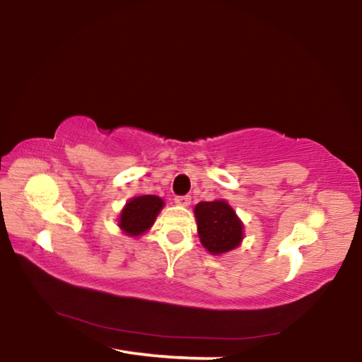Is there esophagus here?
Wrapping results in <instances>:
<instances>
[{
  "instance_id": "1",
  "label": "esophagus",
  "mask_w": 362,
  "mask_h": 362,
  "mask_svg": "<svg viewBox=\"0 0 362 362\" xmlns=\"http://www.w3.org/2000/svg\"><path fill=\"white\" fill-rule=\"evenodd\" d=\"M174 201H175L177 206L187 207V206H189V203H192V198H189V196H177Z\"/></svg>"
}]
</instances>
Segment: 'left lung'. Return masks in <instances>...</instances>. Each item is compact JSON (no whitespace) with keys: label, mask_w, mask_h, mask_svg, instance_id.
<instances>
[{"label":"left lung","mask_w":362,"mask_h":362,"mask_svg":"<svg viewBox=\"0 0 362 362\" xmlns=\"http://www.w3.org/2000/svg\"><path fill=\"white\" fill-rule=\"evenodd\" d=\"M198 236L211 255L236 249L244 240V223L225 199L201 201L194 206Z\"/></svg>","instance_id":"left-lung-1"}]
</instances>
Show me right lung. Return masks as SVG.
<instances>
[{"instance_id": "add662e5", "label": "right lung", "mask_w": 362, "mask_h": 362, "mask_svg": "<svg viewBox=\"0 0 362 362\" xmlns=\"http://www.w3.org/2000/svg\"><path fill=\"white\" fill-rule=\"evenodd\" d=\"M164 207V199L156 194L134 196L122 207L118 217V226L127 236H142L148 231L158 214Z\"/></svg>"}]
</instances>
